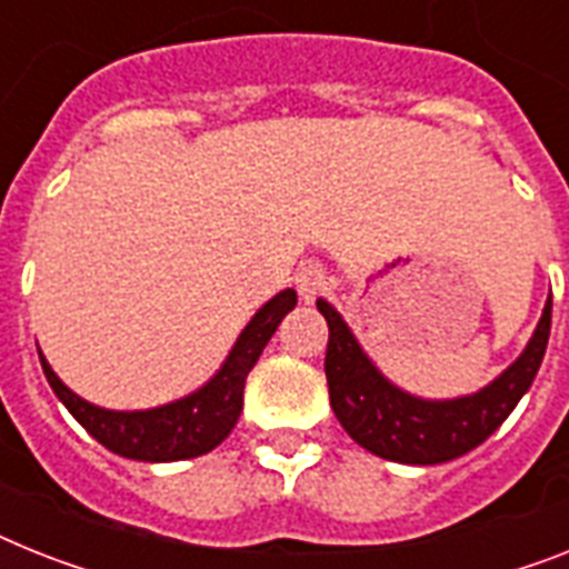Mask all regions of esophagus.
Returning a JSON list of instances; mask_svg holds the SVG:
<instances>
[{"label": "esophagus", "mask_w": 569, "mask_h": 569, "mask_svg": "<svg viewBox=\"0 0 569 569\" xmlns=\"http://www.w3.org/2000/svg\"><path fill=\"white\" fill-rule=\"evenodd\" d=\"M296 288H299L302 299H313L319 290L326 288V270L319 264H311V261L299 264V270H296Z\"/></svg>", "instance_id": "1"}]
</instances>
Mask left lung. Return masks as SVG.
Returning a JSON list of instances; mask_svg holds the SVG:
<instances>
[{"mask_svg":"<svg viewBox=\"0 0 569 569\" xmlns=\"http://www.w3.org/2000/svg\"><path fill=\"white\" fill-rule=\"evenodd\" d=\"M317 308L328 322L326 378L331 410L360 448L403 465L450 462L486 442L532 387L552 326L549 299L527 351L495 383L457 401H421L392 387L375 369L326 299H317Z\"/></svg>","mask_w":569,"mask_h":569,"instance_id":"left-lung-1","label":"left lung"}]
</instances>
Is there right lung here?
<instances>
[{
    "label": "right lung",
    "mask_w": 569,
    "mask_h": 569,
    "mask_svg": "<svg viewBox=\"0 0 569 569\" xmlns=\"http://www.w3.org/2000/svg\"><path fill=\"white\" fill-rule=\"evenodd\" d=\"M293 305L296 290H281L279 296H273L252 317L250 326L243 328L223 369L203 389H197L194 396L182 398V401L157 407V410H101L96 403L74 396L69 387H63V380L51 372V366L40 355L42 372L54 389V396L66 403V410L112 453L139 459V462H177V459L203 457L232 433L243 407V380L256 366L258 355L264 351L267 340L276 335L284 313L293 311Z\"/></svg>",
    "instance_id": "obj_1"
}]
</instances>
